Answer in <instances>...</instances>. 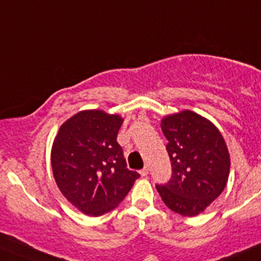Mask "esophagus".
<instances>
[{"label":"esophagus","mask_w":261,"mask_h":261,"mask_svg":"<svg viewBox=\"0 0 261 261\" xmlns=\"http://www.w3.org/2000/svg\"><path fill=\"white\" fill-rule=\"evenodd\" d=\"M141 175H142V177H147L148 175V168L147 166H145V168H143L142 170H141Z\"/></svg>","instance_id":"1"}]
</instances>
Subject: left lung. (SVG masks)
I'll return each instance as SVG.
<instances>
[{
  "instance_id": "left-lung-1",
  "label": "left lung",
  "mask_w": 261,
  "mask_h": 261,
  "mask_svg": "<svg viewBox=\"0 0 261 261\" xmlns=\"http://www.w3.org/2000/svg\"><path fill=\"white\" fill-rule=\"evenodd\" d=\"M161 129L173 173L156 190L177 214H201L227 185L230 160L224 138L212 121L190 110L165 116Z\"/></svg>"
}]
</instances>
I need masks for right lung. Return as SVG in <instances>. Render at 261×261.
I'll return each mask as SVG.
<instances>
[{"mask_svg":"<svg viewBox=\"0 0 261 261\" xmlns=\"http://www.w3.org/2000/svg\"><path fill=\"white\" fill-rule=\"evenodd\" d=\"M121 124L120 116L102 110L79 111L60 126L52 145L51 166L59 190L91 217L115 209L140 178L126 168L116 141Z\"/></svg>","mask_w":261,"mask_h":261,"instance_id":"1","label":"right lung"}]
</instances>
